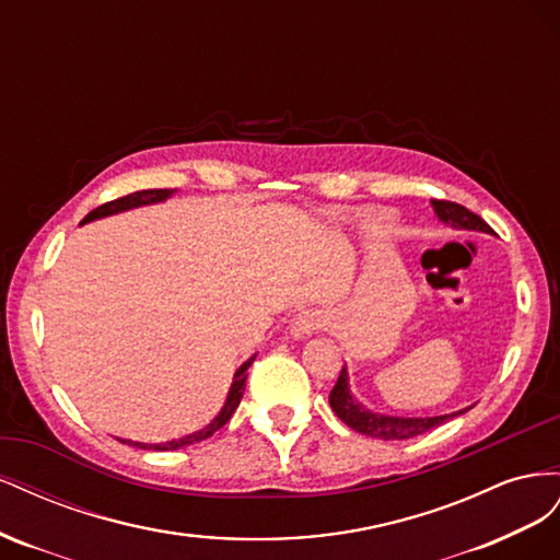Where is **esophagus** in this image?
Listing matches in <instances>:
<instances>
[{
    "instance_id": "esophagus-1",
    "label": "esophagus",
    "mask_w": 560,
    "mask_h": 560,
    "mask_svg": "<svg viewBox=\"0 0 560 560\" xmlns=\"http://www.w3.org/2000/svg\"><path fill=\"white\" fill-rule=\"evenodd\" d=\"M329 325V315L325 311H303L294 322V334L306 336L317 329H325Z\"/></svg>"
}]
</instances>
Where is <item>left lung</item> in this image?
<instances>
[{
	"instance_id": "1",
	"label": "left lung",
	"mask_w": 560,
	"mask_h": 560,
	"mask_svg": "<svg viewBox=\"0 0 560 560\" xmlns=\"http://www.w3.org/2000/svg\"><path fill=\"white\" fill-rule=\"evenodd\" d=\"M432 206L439 214L442 222L455 226V229H469V231H483V233H493L483 219L479 214L469 212L460 202L453 200H432ZM329 404L334 413L341 418L348 428H352L354 432L366 434V436H376V439H385V442H393V439H411L418 436L422 432H430L434 428L442 425V422L465 413L455 411V413H446V416H432V418H406V416H387V413H376L369 411L364 406L350 395L348 387V371L346 366L338 374V381L329 395Z\"/></svg>"
}]
</instances>
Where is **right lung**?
Listing matches in <instances>:
<instances>
[{
  "instance_id": "add662e5",
  "label": "right lung",
  "mask_w": 560,
  "mask_h": 560,
  "mask_svg": "<svg viewBox=\"0 0 560 560\" xmlns=\"http://www.w3.org/2000/svg\"><path fill=\"white\" fill-rule=\"evenodd\" d=\"M175 189H144V191H135V194H128V196H121L116 200H109L105 202V206L95 208L93 212H89L86 217H83L81 224L86 222H93V219L97 217H107V214H114V212H124V210H130V208H138V206H149V202H159V200H165L167 196H173ZM254 362V358H249L238 371H235V378H233V385L229 389V397H226V404L222 413H219L208 428H202L194 434H186L182 439H175V442H165V444H140V442H128L130 446H138V448H151V451H177L182 446H191V444H198L202 442V439L212 436L219 428H224L229 418L233 416V411L238 409V404L243 399V393H245V381H247V369L249 364ZM126 444V442H124Z\"/></svg>"
}]
</instances>
